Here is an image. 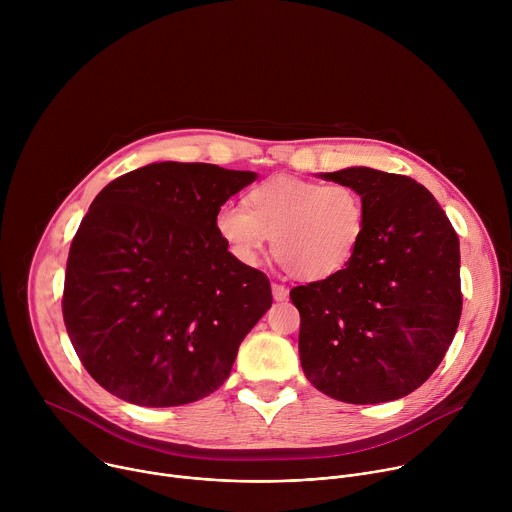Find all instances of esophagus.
Here are the masks:
<instances>
[{
	"instance_id": "1",
	"label": "esophagus",
	"mask_w": 512,
	"mask_h": 512,
	"mask_svg": "<svg viewBox=\"0 0 512 512\" xmlns=\"http://www.w3.org/2000/svg\"><path fill=\"white\" fill-rule=\"evenodd\" d=\"M271 291H273L275 302H285L287 296H289V289H287L285 285H281V283H273V285H271Z\"/></svg>"
}]
</instances>
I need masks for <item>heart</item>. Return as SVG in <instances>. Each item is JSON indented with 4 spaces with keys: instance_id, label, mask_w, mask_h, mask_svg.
Listing matches in <instances>:
<instances>
[{
    "instance_id": "b5f03b06",
    "label": "heart",
    "mask_w": 512,
    "mask_h": 512,
    "mask_svg": "<svg viewBox=\"0 0 512 512\" xmlns=\"http://www.w3.org/2000/svg\"><path fill=\"white\" fill-rule=\"evenodd\" d=\"M216 235L243 263H255L273 237V257L300 281H324L348 267L367 231V204L346 184L275 176L253 186L245 208L223 204Z\"/></svg>"
}]
</instances>
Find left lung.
Wrapping results in <instances>:
<instances>
[{"mask_svg": "<svg viewBox=\"0 0 512 512\" xmlns=\"http://www.w3.org/2000/svg\"><path fill=\"white\" fill-rule=\"evenodd\" d=\"M320 176L362 194L367 231L346 269L289 291L304 375L344 403L401 399L440 367L458 330V235L409 176L362 166Z\"/></svg>", "mask_w": 512, "mask_h": 512, "instance_id": "8db88e82", "label": "left lung"}]
</instances>
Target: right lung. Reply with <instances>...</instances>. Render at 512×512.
<instances>
[{"mask_svg":"<svg viewBox=\"0 0 512 512\" xmlns=\"http://www.w3.org/2000/svg\"><path fill=\"white\" fill-rule=\"evenodd\" d=\"M255 172L160 162L109 182L72 239L62 316L87 373L141 407L221 387L271 308L265 273L216 235L214 214Z\"/></svg>","mask_w":512,"mask_h":512,"instance_id":"add662e5","label":"right lung"}]
</instances>
